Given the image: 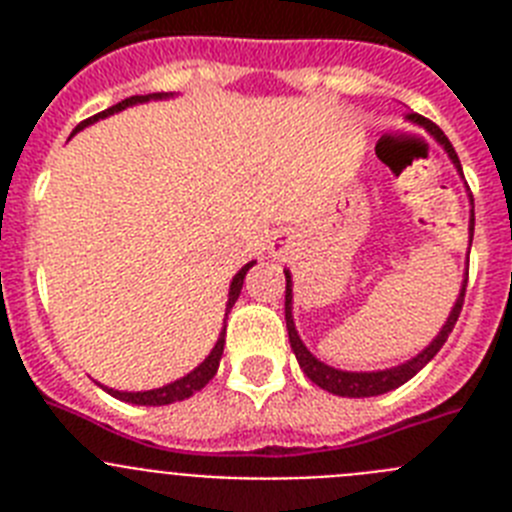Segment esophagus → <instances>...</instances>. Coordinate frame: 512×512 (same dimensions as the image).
I'll use <instances>...</instances> for the list:
<instances>
[{
	"mask_svg": "<svg viewBox=\"0 0 512 512\" xmlns=\"http://www.w3.org/2000/svg\"><path fill=\"white\" fill-rule=\"evenodd\" d=\"M289 248H292V235L274 233V238H271V243H269L271 256H284V253H287Z\"/></svg>",
	"mask_w": 512,
	"mask_h": 512,
	"instance_id": "1",
	"label": "esophagus"
}]
</instances>
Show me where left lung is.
I'll use <instances>...</instances> for the list:
<instances>
[{
  "label": "left lung",
  "mask_w": 512,
  "mask_h": 512,
  "mask_svg": "<svg viewBox=\"0 0 512 512\" xmlns=\"http://www.w3.org/2000/svg\"><path fill=\"white\" fill-rule=\"evenodd\" d=\"M408 120L423 125V128L428 130V133H431L438 143H441L443 151L449 153V158L454 161L456 171L464 176L459 156H456V151H454V146L449 143V138L443 135V130L438 128V125H433L431 120L420 117L418 112H410ZM469 200H472V194H469ZM472 207H474V200H472ZM469 235H474V210H472V217H469ZM284 277H287V292H284V320H287L289 346H292V351H295L297 361H300V369L307 374V379L318 384L320 390L333 392V395H338V397L384 395V392L397 390L400 384H405L408 379H413L415 374H418L420 369H423V366L428 364V361H431L438 351H441L443 343H446L449 333L454 330L456 320H459L461 305H464V292H467V279H464L459 297H456V305L451 307V315L446 318V325H443L441 333L433 338L431 346H425L418 356H413V359L405 361V364H400V366H392V369H382V372H343V369H333V366H328V364H323L320 359H315V356L307 351L305 343L300 341V336H297V330H295V320H292V277H289L287 269H284ZM467 277H469V271H467Z\"/></svg>",
  "instance_id": "1"
}]
</instances>
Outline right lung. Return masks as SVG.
I'll list each match as a JSON object with an SVG mask.
<instances>
[{
	"label": "right lung",
	"instance_id": "obj_1",
	"mask_svg": "<svg viewBox=\"0 0 512 512\" xmlns=\"http://www.w3.org/2000/svg\"><path fill=\"white\" fill-rule=\"evenodd\" d=\"M164 97H171V94H164V92L161 94H135V97H128V99H122V102L112 104L110 110H104V112H99V115L89 117V120L79 122V125H76V130L87 128V125H92V122L102 120V117H107V115H115V112L125 110V107H130V104H140V102H148V99H164ZM253 264H256V261H248V264L243 266L238 274H235L233 282H230L228 305H225V318H228L230 307L235 305V300H238V295H241L243 279H246L248 269H251ZM223 348H225V328L220 330V338H217V343H215V348L210 351V356H207V359L202 361V364L197 366L194 372H189L187 377L176 379V382L164 384V387H158V390H148V392H120V390H110V387H104V390L110 392L112 397H117V400L133 402V405H171V402L187 400V397H192L194 392H200L202 387H205V384L215 377L217 366H220V356H223Z\"/></svg>",
	"mask_w": 512,
	"mask_h": 512
}]
</instances>
